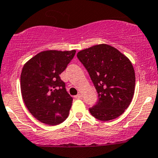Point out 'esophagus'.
Here are the masks:
<instances>
[{
  "label": "esophagus",
  "mask_w": 158,
  "mask_h": 158,
  "mask_svg": "<svg viewBox=\"0 0 158 158\" xmlns=\"http://www.w3.org/2000/svg\"><path fill=\"white\" fill-rule=\"evenodd\" d=\"M75 97V98H76V99H80V98H82V94H80V93H79L78 94V95H76V96H74Z\"/></svg>",
  "instance_id": "1"
}]
</instances>
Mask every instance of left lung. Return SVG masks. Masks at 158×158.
Listing matches in <instances>:
<instances>
[{
	"mask_svg": "<svg viewBox=\"0 0 158 158\" xmlns=\"http://www.w3.org/2000/svg\"><path fill=\"white\" fill-rule=\"evenodd\" d=\"M77 57L98 92L96 105L89 109L91 114L104 122L119 117L129 106L135 93V73L131 62L108 44L79 51Z\"/></svg>",
	"mask_w": 158,
	"mask_h": 158,
	"instance_id": "8db88e82",
	"label": "left lung"
}]
</instances>
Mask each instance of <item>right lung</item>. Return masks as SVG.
<instances>
[{"instance_id": "obj_1", "label": "right lung", "mask_w": 158, "mask_h": 158, "mask_svg": "<svg viewBox=\"0 0 158 158\" xmlns=\"http://www.w3.org/2000/svg\"><path fill=\"white\" fill-rule=\"evenodd\" d=\"M76 50H46L23 66L20 75L23 100L29 111L42 123L56 125L64 122L73 98L60 75L66 69Z\"/></svg>"}]
</instances>
